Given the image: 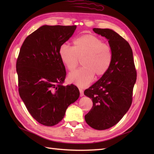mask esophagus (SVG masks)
I'll return each mask as SVG.
<instances>
[{"instance_id": "esophagus-1", "label": "esophagus", "mask_w": 154, "mask_h": 154, "mask_svg": "<svg viewBox=\"0 0 154 154\" xmlns=\"http://www.w3.org/2000/svg\"><path fill=\"white\" fill-rule=\"evenodd\" d=\"M79 91H80V96H83V95H84V94H83V91L82 88H79Z\"/></svg>"}]
</instances>
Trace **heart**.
<instances>
[{"label":"heart","instance_id":"heart-1","mask_svg":"<svg viewBox=\"0 0 154 154\" xmlns=\"http://www.w3.org/2000/svg\"><path fill=\"white\" fill-rule=\"evenodd\" d=\"M59 57L69 71H73L82 60L83 66L69 75V80L80 87L91 83L94 75L101 77L109 71L113 61V51L110 45L100 37L85 34L73 40V47L66 44L61 45Z\"/></svg>","mask_w":154,"mask_h":154}]
</instances>
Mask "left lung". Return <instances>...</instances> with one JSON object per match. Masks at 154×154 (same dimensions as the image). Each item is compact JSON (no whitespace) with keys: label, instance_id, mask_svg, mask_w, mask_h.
Returning <instances> with one entry per match:
<instances>
[{"label":"left lung","instance_id":"1","mask_svg":"<svg viewBox=\"0 0 154 154\" xmlns=\"http://www.w3.org/2000/svg\"><path fill=\"white\" fill-rule=\"evenodd\" d=\"M108 39L113 51L109 71L84 91L93 106L85 116L86 123L96 130L108 129L117 124L130 109L137 72L131 47L128 42L110 29H93Z\"/></svg>","mask_w":154,"mask_h":154}]
</instances>
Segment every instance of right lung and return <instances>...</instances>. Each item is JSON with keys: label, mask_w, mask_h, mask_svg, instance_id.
Masks as SVG:
<instances>
[{"label": "right lung", "mask_w": 154, "mask_h": 154, "mask_svg": "<svg viewBox=\"0 0 154 154\" xmlns=\"http://www.w3.org/2000/svg\"><path fill=\"white\" fill-rule=\"evenodd\" d=\"M76 26H43L26 37L17 60L18 92L27 110L40 124H58L69 105L80 96L73 84L63 86L66 67L59 57L61 45Z\"/></svg>", "instance_id": "add662e5"}]
</instances>
